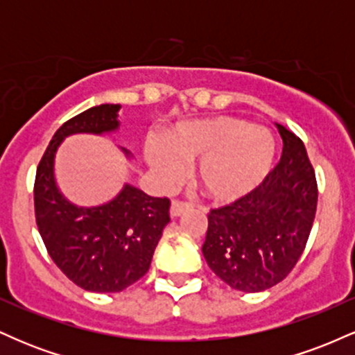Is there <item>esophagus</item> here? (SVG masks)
<instances>
[{"label":"esophagus","mask_w":355,"mask_h":355,"mask_svg":"<svg viewBox=\"0 0 355 355\" xmlns=\"http://www.w3.org/2000/svg\"><path fill=\"white\" fill-rule=\"evenodd\" d=\"M191 209V203L189 202H183V200H173L172 202V209H170V215L172 217H180V215L183 214L185 210Z\"/></svg>","instance_id":"esophagus-1"}]
</instances>
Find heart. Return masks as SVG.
<instances>
[{
  "instance_id": "obj_1",
  "label": "heart",
  "mask_w": 355,
  "mask_h": 355,
  "mask_svg": "<svg viewBox=\"0 0 355 355\" xmlns=\"http://www.w3.org/2000/svg\"><path fill=\"white\" fill-rule=\"evenodd\" d=\"M146 160L162 180L183 173L182 162H195L197 183L211 200L229 203L245 197L274 166L275 138L262 126L234 116H214L183 123L164 140L152 138Z\"/></svg>"
}]
</instances>
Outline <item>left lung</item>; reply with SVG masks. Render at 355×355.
Instances as JSON below:
<instances>
[{
  "mask_svg": "<svg viewBox=\"0 0 355 355\" xmlns=\"http://www.w3.org/2000/svg\"><path fill=\"white\" fill-rule=\"evenodd\" d=\"M280 162L245 197L209 211L202 252L215 275L242 292H262L292 272L311 235L317 180L304 141L277 125Z\"/></svg>",
  "mask_w": 355,
  "mask_h": 355,
  "instance_id": "left-lung-1",
  "label": "left lung"
}]
</instances>
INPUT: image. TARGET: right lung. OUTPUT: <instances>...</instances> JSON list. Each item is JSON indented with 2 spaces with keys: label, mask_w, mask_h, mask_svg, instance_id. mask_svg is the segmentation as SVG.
Instances as JSON below:
<instances>
[{
  "label": "right lung",
  "mask_w": 355,
  "mask_h": 355,
  "mask_svg": "<svg viewBox=\"0 0 355 355\" xmlns=\"http://www.w3.org/2000/svg\"><path fill=\"white\" fill-rule=\"evenodd\" d=\"M120 105H100L70 118L44 150L35 178V217L44 247L73 284L89 292H120L141 279L170 222V198H155L132 185L107 205L80 209L64 200L53 177L58 145L73 133L118 128Z\"/></svg>",
  "instance_id": "right-lung-1"
}]
</instances>
